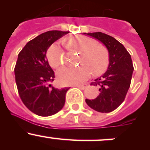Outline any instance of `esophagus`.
Here are the masks:
<instances>
[{"label": "esophagus", "mask_w": 150, "mask_h": 150, "mask_svg": "<svg viewBox=\"0 0 150 150\" xmlns=\"http://www.w3.org/2000/svg\"><path fill=\"white\" fill-rule=\"evenodd\" d=\"M77 87H78V88L81 89V90H84V89H86V88H87V84L80 85V86H77Z\"/></svg>", "instance_id": "obj_1"}]
</instances>
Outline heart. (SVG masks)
<instances>
[{"instance_id": "obj_1", "label": "heart", "mask_w": 150, "mask_h": 150, "mask_svg": "<svg viewBox=\"0 0 150 150\" xmlns=\"http://www.w3.org/2000/svg\"><path fill=\"white\" fill-rule=\"evenodd\" d=\"M64 44L70 51L80 54L76 68L64 67L57 72V79L63 85H77L84 82L91 72L94 75H100L107 68L109 62L108 51L102 44H98L92 39L83 35L68 38ZM64 52L58 43L49 47L47 51L48 62L53 68H58L64 63Z\"/></svg>"}]
</instances>
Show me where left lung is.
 Returning <instances> with one entry per match:
<instances>
[{"label": "left lung", "instance_id": "1", "mask_svg": "<svg viewBox=\"0 0 150 150\" xmlns=\"http://www.w3.org/2000/svg\"><path fill=\"white\" fill-rule=\"evenodd\" d=\"M99 40L109 53L107 70L91 84L99 86V94L94 99H86L91 108L99 112H110L122 103L130 87L134 67L131 55L115 38L101 32L83 33Z\"/></svg>", "mask_w": 150, "mask_h": 150}]
</instances>
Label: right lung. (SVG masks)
<instances>
[{
	"instance_id": "1",
	"label": "right lung",
	"mask_w": 150,
	"mask_h": 150,
	"mask_svg": "<svg viewBox=\"0 0 150 150\" xmlns=\"http://www.w3.org/2000/svg\"><path fill=\"white\" fill-rule=\"evenodd\" d=\"M67 33L59 30L42 33L29 41L18 55L14 74L19 96L29 110L39 116L53 115L65 103L69 88L58 89L49 84L55 75L46 54L56 40Z\"/></svg>"
}]
</instances>
